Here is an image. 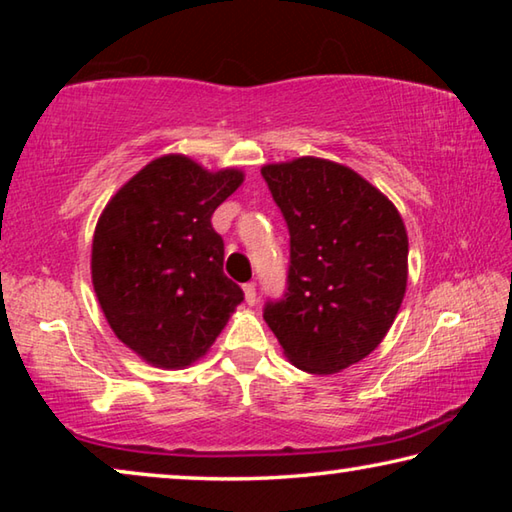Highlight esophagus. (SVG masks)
Segmentation results:
<instances>
[{"label":"esophagus","mask_w":512,"mask_h":512,"mask_svg":"<svg viewBox=\"0 0 512 512\" xmlns=\"http://www.w3.org/2000/svg\"><path fill=\"white\" fill-rule=\"evenodd\" d=\"M244 296H246V302L248 305H255L257 302V289H255V284L250 282V284H244Z\"/></svg>","instance_id":"esophagus-1"}]
</instances>
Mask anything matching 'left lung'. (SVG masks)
<instances>
[{"mask_svg": "<svg viewBox=\"0 0 512 512\" xmlns=\"http://www.w3.org/2000/svg\"><path fill=\"white\" fill-rule=\"evenodd\" d=\"M262 176L289 228L287 291L264 320L293 366L332 375L377 348L400 311L409 237L395 205L343 164L298 158Z\"/></svg>", "mask_w": 512, "mask_h": 512, "instance_id": "8db88e82", "label": "left lung"}]
</instances>
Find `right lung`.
I'll return each mask as SVG.
<instances>
[{
  "label": "right lung",
  "mask_w": 512,
  "mask_h": 512,
  "mask_svg": "<svg viewBox=\"0 0 512 512\" xmlns=\"http://www.w3.org/2000/svg\"><path fill=\"white\" fill-rule=\"evenodd\" d=\"M244 183L164 155L110 198L92 241V284L117 339L158 368H185L210 350L244 300L223 273L212 214Z\"/></svg>",
  "instance_id": "obj_1"
}]
</instances>
